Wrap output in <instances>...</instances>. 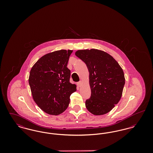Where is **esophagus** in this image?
I'll return each instance as SVG.
<instances>
[{"label":"esophagus","mask_w":153,"mask_h":153,"mask_svg":"<svg viewBox=\"0 0 153 153\" xmlns=\"http://www.w3.org/2000/svg\"><path fill=\"white\" fill-rule=\"evenodd\" d=\"M81 84H82V81H81L77 82V85L79 87H80L81 85Z\"/></svg>","instance_id":"1"}]
</instances>
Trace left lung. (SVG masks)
Wrapping results in <instances>:
<instances>
[{"label": "left lung", "instance_id": "obj_1", "mask_svg": "<svg viewBox=\"0 0 153 153\" xmlns=\"http://www.w3.org/2000/svg\"><path fill=\"white\" fill-rule=\"evenodd\" d=\"M75 54L85 63L89 72L91 96L86 100L87 108L95 115L108 113L122 97L125 84L123 69L105 51L79 50Z\"/></svg>", "mask_w": 153, "mask_h": 153}]
</instances>
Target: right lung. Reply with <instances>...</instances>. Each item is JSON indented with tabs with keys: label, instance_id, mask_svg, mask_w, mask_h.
I'll return each instance as SVG.
<instances>
[{
	"label": "right lung",
	"instance_id": "obj_1",
	"mask_svg": "<svg viewBox=\"0 0 153 153\" xmlns=\"http://www.w3.org/2000/svg\"><path fill=\"white\" fill-rule=\"evenodd\" d=\"M72 51L60 50L39 58L30 72L29 83L34 102L45 112L57 115L68 108L76 85L70 82L67 68Z\"/></svg>",
	"mask_w": 153,
	"mask_h": 153
}]
</instances>
